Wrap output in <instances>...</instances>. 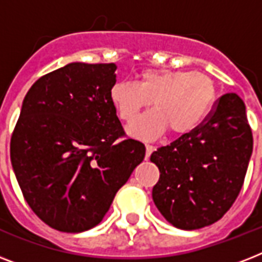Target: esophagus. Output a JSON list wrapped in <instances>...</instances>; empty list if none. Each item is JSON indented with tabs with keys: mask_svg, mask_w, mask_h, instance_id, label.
<instances>
[{
	"mask_svg": "<svg viewBox=\"0 0 262 262\" xmlns=\"http://www.w3.org/2000/svg\"><path fill=\"white\" fill-rule=\"evenodd\" d=\"M154 151H155V147H154V145H149V144H147V145H145V158H149Z\"/></svg>",
	"mask_w": 262,
	"mask_h": 262,
	"instance_id": "34e87169",
	"label": "esophagus"
}]
</instances>
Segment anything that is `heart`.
Here are the masks:
<instances>
[{"label": "heart", "instance_id": "heart-1", "mask_svg": "<svg viewBox=\"0 0 262 262\" xmlns=\"http://www.w3.org/2000/svg\"><path fill=\"white\" fill-rule=\"evenodd\" d=\"M211 77L190 71L147 69L137 84L121 80L110 88V102L122 121H132L140 110L155 107L127 126L133 137L152 140L170 130L174 136L190 133L200 126L215 100Z\"/></svg>", "mask_w": 262, "mask_h": 262}]
</instances>
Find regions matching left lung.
Instances as JSON below:
<instances>
[{"label":"left lung","instance_id":"obj_1","mask_svg":"<svg viewBox=\"0 0 262 262\" xmlns=\"http://www.w3.org/2000/svg\"><path fill=\"white\" fill-rule=\"evenodd\" d=\"M252 152L244 100L223 95L197 129L151 155L160 171L152 189L156 208L181 230L215 223L239 194Z\"/></svg>","mask_w":262,"mask_h":262}]
</instances>
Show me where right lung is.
<instances>
[{
  "label": "right lung",
  "instance_id": "obj_1",
  "mask_svg": "<svg viewBox=\"0 0 262 262\" xmlns=\"http://www.w3.org/2000/svg\"><path fill=\"white\" fill-rule=\"evenodd\" d=\"M115 63L71 62L27 92L10 160L31 209L50 227L83 232L102 222L145 147L122 139L110 102Z\"/></svg>",
  "mask_w": 262,
  "mask_h": 262
}]
</instances>
